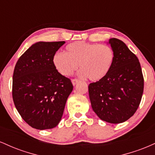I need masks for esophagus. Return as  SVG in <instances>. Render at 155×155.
I'll use <instances>...</instances> for the list:
<instances>
[{"label": "esophagus", "instance_id": "obj_1", "mask_svg": "<svg viewBox=\"0 0 155 155\" xmlns=\"http://www.w3.org/2000/svg\"><path fill=\"white\" fill-rule=\"evenodd\" d=\"M78 82H79V79H72V84L74 86H75V85L77 84Z\"/></svg>", "mask_w": 155, "mask_h": 155}]
</instances>
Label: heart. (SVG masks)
<instances>
[{
  "label": "heart",
  "instance_id": "1",
  "mask_svg": "<svg viewBox=\"0 0 155 155\" xmlns=\"http://www.w3.org/2000/svg\"><path fill=\"white\" fill-rule=\"evenodd\" d=\"M113 60V50L108 46L77 41L68 44L65 53L55 54L53 63L56 70L65 76L72 75L79 65L80 76L97 81L106 76Z\"/></svg>",
  "mask_w": 155,
  "mask_h": 155
}]
</instances>
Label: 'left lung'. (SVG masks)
<instances>
[{
  "label": "left lung",
  "mask_w": 155,
  "mask_h": 155,
  "mask_svg": "<svg viewBox=\"0 0 155 155\" xmlns=\"http://www.w3.org/2000/svg\"><path fill=\"white\" fill-rule=\"evenodd\" d=\"M114 52L109 71L90 84L89 96L93 111L105 122L118 124L136 113L143 92V77L138 58L123 41L110 38Z\"/></svg>",
  "instance_id": "1"
}]
</instances>
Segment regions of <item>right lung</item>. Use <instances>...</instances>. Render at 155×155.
<instances>
[{
	"label": "right lung",
	"instance_id": "right-lung-1",
	"mask_svg": "<svg viewBox=\"0 0 155 155\" xmlns=\"http://www.w3.org/2000/svg\"><path fill=\"white\" fill-rule=\"evenodd\" d=\"M65 41L33 44L16 64L12 97L22 118L32 127L51 129L61 120L73 90L68 78L55 68L53 58Z\"/></svg>",
	"mask_w": 155,
	"mask_h": 155
}]
</instances>
